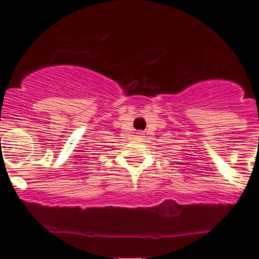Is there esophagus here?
<instances>
[{"label": "esophagus", "mask_w": 259, "mask_h": 259, "mask_svg": "<svg viewBox=\"0 0 259 259\" xmlns=\"http://www.w3.org/2000/svg\"><path fill=\"white\" fill-rule=\"evenodd\" d=\"M142 135H144V134L139 133V135H138V139H141V138H144V136H142Z\"/></svg>", "instance_id": "34e87169"}]
</instances>
